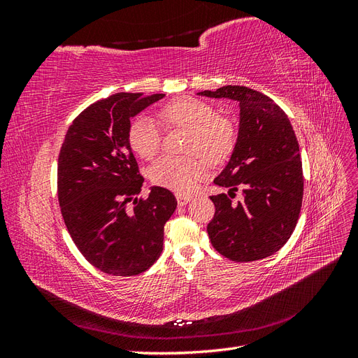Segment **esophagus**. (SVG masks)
I'll return each instance as SVG.
<instances>
[{
    "mask_svg": "<svg viewBox=\"0 0 358 358\" xmlns=\"http://www.w3.org/2000/svg\"><path fill=\"white\" fill-rule=\"evenodd\" d=\"M176 200H178L179 206H183V204H187L188 201H191V196H189V194H176Z\"/></svg>",
    "mask_w": 358,
    "mask_h": 358,
    "instance_id": "1",
    "label": "esophagus"
}]
</instances>
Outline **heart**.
<instances>
[{
	"label": "heart",
	"instance_id": "heart-1",
	"mask_svg": "<svg viewBox=\"0 0 358 358\" xmlns=\"http://www.w3.org/2000/svg\"><path fill=\"white\" fill-rule=\"evenodd\" d=\"M159 117L167 127L187 129L185 157H162L149 170L157 187L175 192H189L204 175L206 162L220 166L231 157L237 143V128L230 117L218 115L209 103L180 96L161 107ZM129 146L143 159H154L161 148V128L154 119L142 116L129 127ZM197 153L205 159L195 155Z\"/></svg>",
	"mask_w": 358,
	"mask_h": 358
}]
</instances>
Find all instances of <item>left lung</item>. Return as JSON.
<instances>
[{
  "label": "left lung",
  "instance_id": "1",
  "mask_svg": "<svg viewBox=\"0 0 358 358\" xmlns=\"http://www.w3.org/2000/svg\"><path fill=\"white\" fill-rule=\"evenodd\" d=\"M200 95L241 104L234 152L213 183L230 188L210 196L215 215L208 224L213 248L233 262H255L275 254L296 229L303 200L299 142L285 112L267 95L227 85ZM236 190L244 199L232 201Z\"/></svg>",
  "mask_w": 358,
  "mask_h": 358
}]
</instances>
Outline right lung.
Returning a JSON list of instances; mask_svg holds the SVG:
<instances>
[{
	"instance_id": "add662e5",
	"label": "right lung",
	"mask_w": 358,
	"mask_h": 358,
	"mask_svg": "<svg viewBox=\"0 0 358 358\" xmlns=\"http://www.w3.org/2000/svg\"><path fill=\"white\" fill-rule=\"evenodd\" d=\"M164 94L117 92L95 101L74 119L58 157V201L74 245L101 272L136 276L162 252L164 225L178 201L152 187L129 148V121Z\"/></svg>"
}]
</instances>
